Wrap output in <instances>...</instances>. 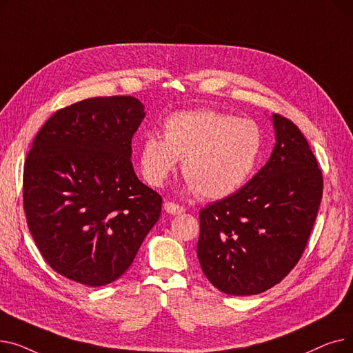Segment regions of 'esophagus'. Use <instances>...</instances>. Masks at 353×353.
Segmentation results:
<instances>
[{
  "label": "esophagus",
  "mask_w": 353,
  "mask_h": 353,
  "mask_svg": "<svg viewBox=\"0 0 353 353\" xmlns=\"http://www.w3.org/2000/svg\"><path fill=\"white\" fill-rule=\"evenodd\" d=\"M164 210L170 214H180L184 212V209L180 205H176L173 201H164Z\"/></svg>",
  "instance_id": "obj_1"
}]
</instances>
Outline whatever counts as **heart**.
<instances>
[{"instance_id":"1","label":"heart","mask_w":353,"mask_h":353,"mask_svg":"<svg viewBox=\"0 0 353 353\" xmlns=\"http://www.w3.org/2000/svg\"><path fill=\"white\" fill-rule=\"evenodd\" d=\"M262 147V128L250 119L216 110L179 111L164 121V137L152 133L144 139L141 170L148 183L161 186L183 159L190 192L223 199L249 180Z\"/></svg>"}]
</instances>
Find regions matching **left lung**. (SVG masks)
I'll use <instances>...</instances> for the list:
<instances>
[{"label": "left lung", "instance_id": "left-lung-1", "mask_svg": "<svg viewBox=\"0 0 353 353\" xmlns=\"http://www.w3.org/2000/svg\"><path fill=\"white\" fill-rule=\"evenodd\" d=\"M270 159L236 193L201 209L197 257L220 292H266L299 262L316 220L323 177L298 125L273 114Z\"/></svg>", "mask_w": 353, "mask_h": 353}]
</instances>
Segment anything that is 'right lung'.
I'll use <instances>...</instances> for the list:
<instances>
[{
    "label": "right lung",
    "mask_w": 353,
    "mask_h": 353,
    "mask_svg": "<svg viewBox=\"0 0 353 353\" xmlns=\"http://www.w3.org/2000/svg\"><path fill=\"white\" fill-rule=\"evenodd\" d=\"M144 105L130 96L64 107L37 133L24 164L27 225L46 262L99 288L130 268L161 212V196L133 169Z\"/></svg>",
    "instance_id": "add662e5"
}]
</instances>
